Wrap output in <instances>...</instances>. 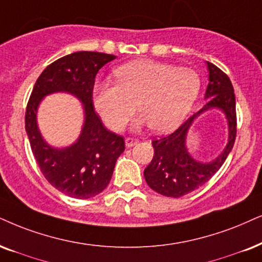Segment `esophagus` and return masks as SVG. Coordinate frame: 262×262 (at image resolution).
Returning <instances> with one entry per match:
<instances>
[{
	"instance_id": "obj_1",
	"label": "esophagus",
	"mask_w": 262,
	"mask_h": 262,
	"mask_svg": "<svg viewBox=\"0 0 262 262\" xmlns=\"http://www.w3.org/2000/svg\"><path fill=\"white\" fill-rule=\"evenodd\" d=\"M138 142H139V139H137V138H130V137L125 138V146L127 147L134 146V145H137Z\"/></svg>"
}]
</instances>
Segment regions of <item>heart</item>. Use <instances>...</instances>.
<instances>
[{"label": "heart", "mask_w": 262, "mask_h": 262, "mask_svg": "<svg viewBox=\"0 0 262 262\" xmlns=\"http://www.w3.org/2000/svg\"><path fill=\"white\" fill-rule=\"evenodd\" d=\"M117 84L99 83L93 100L99 115L115 132L125 128L135 114L156 133L181 124L201 92L200 75L192 69L155 60H135L115 71Z\"/></svg>", "instance_id": "obj_1"}]
</instances>
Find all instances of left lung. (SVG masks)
Returning a JSON list of instances; mask_svg holds the SVG:
<instances>
[{
    "label": "left lung",
    "mask_w": 262,
    "mask_h": 262,
    "mask_svg": "<svg viewBox=\"0 0 262 262\" xmlns=\"http://www.w3.org/2000/svg\"><path fill=\"white\" fill-rule=\"evenodd\" d=\"M209 84L205 92L203 108L188 117L177 130L152 140L155 155L144 170L145 180L152 190L167 197L178 198L203 186L214 177L232 150L237 135L236 97L228 76L217 66L208 62ZM219 107L227 114L229 121V142L216 160L209 164L194 161L187 154L184 140L188 128L197 115L208 108Z\"/></svg>",
    "instance_id": "obj_1"
}]
</instances>
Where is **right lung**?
Here are the masks:
<instances>
[{
	"instance_id": "add662e5",
	"label": "right lung",
	"mask_w": 262,
	"mask_h": 262,
	"mask_svg": "<svg viewBox=\"0 0 262 262\" xmlns=\"http://www.w3.org/2000/svg\"><path fill=\"white\" fill-rule=\"evenodd\" d=\"M115 58L99 52H76L53 61L39 75L26 106L25 129L43 177L58 191L77 200H87L105 190L116 161L125 148L124 138L104 127L93 102L95 76ZM54 91L71 92L85 105L86 122L81 137L76 144L62 150L46 144L35 124L39 101Z\"/></svg>"
}]
</instances>
